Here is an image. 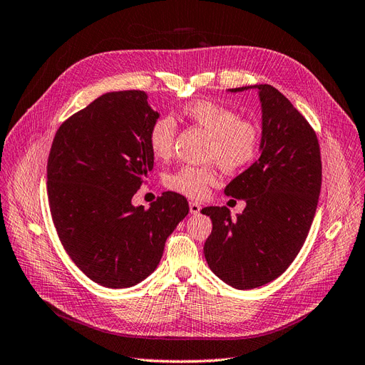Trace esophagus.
Returning a JSON list of instances; mask_svg holds the SVG:
<instances>
[{
  "instance_id": "1",
  "label": "esophagus",
  "mask_w": 365,
  "mask_h": 365,
  "mask_svg": "<svg viewBox=\"0 0 365 365\" xmlns=\"http://www.w3.org/2000/svg\"><path fill=\"white\" fill-rule=\"evenodd\" d=\"M200 210H202V206H200L199 203L190 202V212H191V214H199Z\"/></svg>"
}]
</instances>
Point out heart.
I'll list each match as a JSON object with an SVG mask.
<instances>
[{
    "instance_id": "heart-1",
    "label": "heart",
    "mask_w": 365,
    "mask_h": 365,
    "mask_svg": "<svg viewBox=\"0 0 365 365\" xmlns=\"http://www.w3.org/2000/svg\"><path fill=\"white\" fill-rule=\"evenodd\" d=\"M183 116L211 134L206 148V160L217 162L226 173H238L251 166L262 148V131L240 114L222 103L194 101L186 103ZM177 133V123L170 114H162L148 130V145L158 159H168ZM218 174L214 165H183L165 177L166 188L190 199H202L210 186L215 185Z\"/></svg>"
}]
</instances>
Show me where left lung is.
Masks as SVG:
<instances>
[{"label": "left lung", "instance_id": "left-lung-1", "mask_svg": "<svg viewBox=\"0 0 365 365\" xmlns=\"http://www.w3.org/2000/svg\"><path fill=\"white\" fill-rule=\"evenodd\" d=\"M257 88L263 111L262 155L229 183L225 194L245 200L243 214L206 206L212 220L205 258L235 289H255L279 277L303 247L321 191V153L315 130L290 101L267 84Z\"/></svg>", "mask_w": 365, "mask_h": 365}]
</instances>
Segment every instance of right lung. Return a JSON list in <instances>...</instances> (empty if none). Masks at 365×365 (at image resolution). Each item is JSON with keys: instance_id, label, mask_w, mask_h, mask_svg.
Returning a JSON list of instances; mask_svg holds the SVG:
<instances>
[{"instance_id": "1", "label": "right lung", "mask_w": 365, "mask_h": 365, "mask_svg": "<svg viewBox=\"0 0 365 365\" xmlns=\"http://www.w3.org/2000/svg\"><path fill=\"white\" fill-rule=\"evenodd\" d=\"M145 91L106 93L61 123L47 160L51 220L66 252L95 283L122 289L158 267L190 206L168 191L148 210L133 195L153 170L148 130L159 118Z\"/></svg>"}]
</instances>
